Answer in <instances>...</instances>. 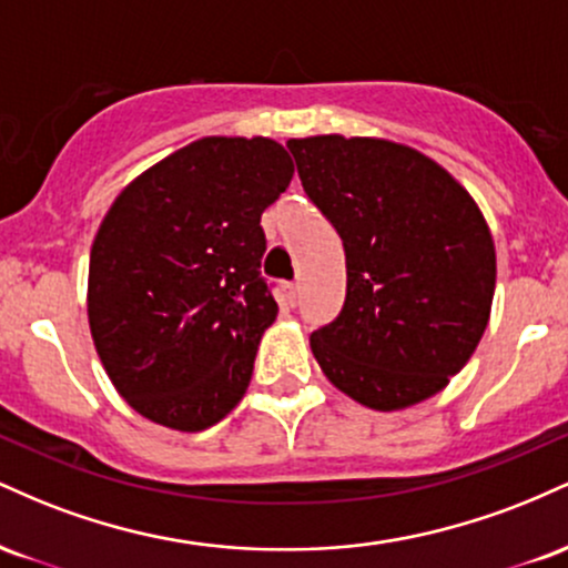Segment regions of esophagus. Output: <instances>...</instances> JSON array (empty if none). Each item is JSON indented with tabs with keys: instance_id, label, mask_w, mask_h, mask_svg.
<instances>
[{
	"instance_id": "1",
	"label": "esophagus",
	"mask_w": 568,
	"mask_h": 568,
	"mask_svg": "<svg viewBox=\"0 0 568 568\" xmlns=\"http://www.w3.org/2000/svg\"><path fill=\"white\" fill-rule=\"evenodd\" d=\"M283 293H285V302H288L291 306H296L298 304V293H302V288H298V283H285Z\"/></svg>"
}]
</instances>
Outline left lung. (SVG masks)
I'll list each match as a JSON object with an SVG mask.
<instances>
[{"instance_id":"1","label":"left lung","mask_w":568,"mask_h":568,"mask_svg":"<svg viewBox=\"0 0 568 568\" xmlns=\"http://www.w3.org/2000/svg\"><path fill=\"white\" fill-rule=\"evenodd\" d=\"M288 149L347 256L342 312L310 336L325 379L374 410L438 395L491 317L497 253L478 202L406 143L328 133Z\"/></svg>"}]
</instances>
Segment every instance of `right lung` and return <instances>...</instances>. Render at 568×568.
I'll return each instance as SVG.
<instances>
[{
    "label": "right lung",
    "mask_w": 568,
    "mask_h": 568,
    "mask_svg": "<svg viewBox=\"0 0 568 568\" xmlns=\"http://www.w3.org/2000/svg\"><path fill=\"white\" fill-rule=\"evenodd\" d=\"M293 162L264 135H205L116 194L90 247L88 323L143 419L200 433L243 400L277 302L258 275L262 213Z\"/></svg>",
    "instance_id": "add662e5"
}]
</instances>
